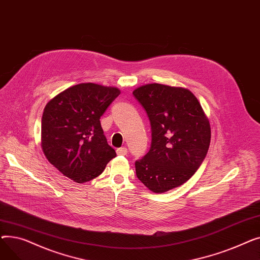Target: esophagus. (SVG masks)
<instances>
[{
	"mask_svg": "<svg viewBox=\"0 0 260 260\" xmlns=\"http://www.w3.org/2000/svg\"><path fill=\"white\" fill-rule=\"evenodd\" d=\"M127 148L126 147H119V148H117V154L118 155H121V156H125L126 154H127Z\"/></svg>",
	"mask_w": 260,
	"mask_h": 260,
	"instance_id": "1",
	"label": "esophagus"
}]
</instances>
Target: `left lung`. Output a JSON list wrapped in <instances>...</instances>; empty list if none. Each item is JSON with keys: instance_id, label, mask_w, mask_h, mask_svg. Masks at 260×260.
Instances as JSON below:
<instances>
[{"instance_id": "obj_1", "label": "left lung", "mask_w": 260, "mask_h": 260, "mask_svg": "<svg viewBox=\"0 0 260 260\" xmlns=\"http://www.w3.org/2000/svg\"><path fill=\"white\" fill-rule=\"evenodd\" d=\"M151 123L148 153L135 162L138 179L155 193L186 182L206 158L211 127L195 95L158 83L133 91Z\"/></svg>"}]
</instances>
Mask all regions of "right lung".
<instances>
[{
    "label": "right lung",
    "mask_w": 260,
    "mask_h": 260,
    "mask_svg": "<svg viewBox=\"0 0 260 260\" xmlns=\"http://www.w3.org/2000/svg\"><path fill=\"white\" fill-rule=\"evenodd\" d=\"M119 94L116 87L82 83L46 104L41 124L43 153L64 176L78 183L89 181L116 157L100 118Z\"/></svg>",
    "instance_id": "obj_1"
}]
</instances>
